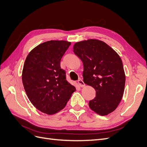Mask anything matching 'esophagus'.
<instances>
[{
    "instance_id": "1",
    "label": "esophagus",
    "mask_w": 147,
    "mask_h": 147,
    "mask_svg": "<svg viewBox=\"0 0 147 147\" xmlns=\"http://www.w3.org/2000/svg\"><path fill=\"white\" fill-rule=\"evenodd\" d=\"M78 84H79V85L81 86V87H84V86H85V83L84 82V81L81 79L78 80Z\"/></svg>"
}]
</instances>
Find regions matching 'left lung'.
Listing matches in <instances>:
<instances>
[{"mask_svg":"<svg viewBox=\"0 0 147 147\" xmlns=\"http://www.w3.org/2000/svg\"><path fill=\"white\" fill-rule=\"evenodd\" d=\"M73 51L83 62L84 82L93 87L91 109L101 116L115 111L123 97L125 74L118 54L104 42L88 39L76 43Z\"/></svg>","mask_w":147,"mask_h":147,"instance_id":"1","label":"left lung"}]
</instances>
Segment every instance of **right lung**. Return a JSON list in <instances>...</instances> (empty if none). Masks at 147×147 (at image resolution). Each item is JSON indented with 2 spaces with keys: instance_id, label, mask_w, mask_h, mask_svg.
<instances>
[{
  "instance_id": "add662e5",
  "label": "right lung",
  "mask_w": 147,
  "mask_h": 147,
  "mask_svg": "<svg viewBox=\"0 0 147 147\" xmlns=\"http://www.w3.org/2000/svg\"><path fill=\"white\" fill-rule=\"evenodd\" d=\"M71 45L65 40H50L30 52L22 79L29 100L37 110L54 115L66 106L76 88L66 80L61 60Z\"/></svg>"
}]
</instances>
